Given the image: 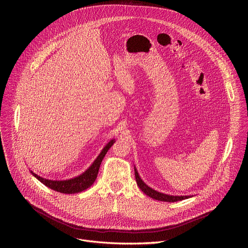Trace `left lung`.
I'll list each match as a JSON object with an SVG mask.
<instances>
[{
	"mask_svg": "<svg viewBox=\"0 0 248 248\" xmlns=\"http://www.w3.org/2000/svg\"><path fill=\"white\" fill-rule=\"evenodd\" d=\"M134 173H135V180L137 183V186H139V188L142 190L146 195L150 196L153 199L156 200H160V201H166V202H175V201H181L184 199L188 198L189 196H173V195H168V194H164L161 193L159 191H156L154 189H152L151 187H149L148 186H146L143 181L141 180V178L139 176L136 169L134 168Z\"/></svg>",
	"mask_w": 248,
	"mask_h": 248,
	"instance_id": "left-lung-1",
	"label": "left lung"
}]
</instances>
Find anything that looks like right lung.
Here are the masks:
<instances>
[{"mask_svg": "<svg viewBox=\"0 0 248 248\" xmlns=\"http://www.w3.org/2000/svg\"><path fill=\"white\" fill-rule=\"evenodd\" d=\"M115 143V139H112L110 142L106 145L99 156L96 158V160L93 162V164L80 175L76 176L74 179L66 180V181H51L46 180L44 178H41L40 175L36 174L31 170V173L36 178L38 181H40L43 185L48 186L49 188L61 192V193H66V194H73V193H78L80 191H83L90 187L98 175V170L101 165L102 160L104 159L106 153L112 147V145Z\"/></svg>", "mask_w": 248, "mask_h": 248, "instance_id": "right-lung-1", "label": "right lung"}]
</instances>
